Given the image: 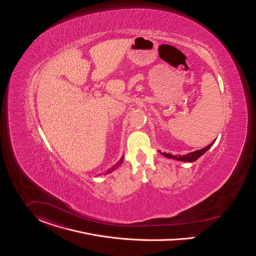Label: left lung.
<instances>
[{
	"mask_svg": "<svg viewBox=\"0 0 256 256\" xmlns=\"http://www.w3.org/2000/svg\"><path fill=\"white\" fill-rule=\"evenodd\" d=\"M212 142L208 146H206L202 150H196V152H190V154H186V155H172V154H166V152H161V154L167 158H170V159H174V160H178V161H182V162H194L196 161L197 159H199L204 152H206L210 146H212Z\"/></svg>",
	"mask_w": 256,
	"mask_h": 256,
	"instance_id": "8db88e82",
	"label": "left lung"
}]
</instances>
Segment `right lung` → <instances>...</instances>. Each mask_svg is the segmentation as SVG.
Returning <instances> with one entry per match:
<instances>
[{"label": "right lung", "instance_id": "1", "mask_svg": "<svg viewBox=\"0 0 256 256\" xmlns=\"http://www.w3.org/2000/svg\"><path fill=\"white\" fill-rule=\"evenodd\" d=\"M123 159H124V156H122V157L120 158V161H118L116 164H114V165L110 168V170H108V172H112L116 170L118 167H120V165H121V164H122V162H123Z\"/></svg>", "mask_w": 256, "mask_h": 256}]
</instances>
